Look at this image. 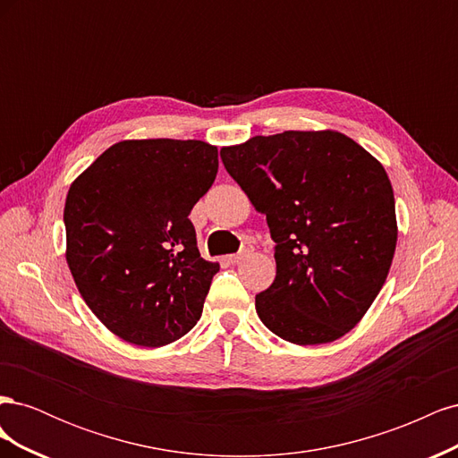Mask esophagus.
I'll list each match as a JSON object with an SVG mask.
<instances>
[{
    "label": "esophagus",
    "instance_id": "obj_1",
    "mask_svg": "<svg viewBox=\"0 0 458 458\" xmlns=\"http://www.w3.org/2000/svg\"><path fill=\"white\" fill-rule=\"evenodd\" d=\"M250 252H252V248H250V246H244V250H242V252L227 256V261H229V263H241L242 259H246L248 256H250Z\"/></svg>",
    "mask_w": 458,
    "mask_h": 458
}]
</instances>
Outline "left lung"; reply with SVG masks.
<instances>
[{"label":"left lung","instance_id":"obj_1","mask_svg":"<svg viewBox=\"0 0 458 458\" xmlns=\"http://www.w3.org/2000/svg\"><path fill=\"white\" fill-rule=\"evenodd\" d=\"M219 155L276 244L275 281L256 296L261 323L298 345L342 338L372 306L395 254L384 165L332 130L256 135Z\"/></svg>","mask_w":458,"mask_h":458}]
</instances>
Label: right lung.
Here are the masks:
<instances>
[{
	"instance_id": "1",
	"label": "right lung",
	"mask_w": 458,
	"mask_h": 458,
	"mask_svg": "<svg viewBox=\"0 0 458 458\" xmlns=\"http://www.w3.org/2000/svg\"><path fill=\"white\" fill-rule=\"evenodd\" d=\"M217 165L210 143L128 140L68 189L66 263L88 308L118 338L160 348L197 325L219 263L200 258L189 214Z\"/></svg>"
}]
</instances>
